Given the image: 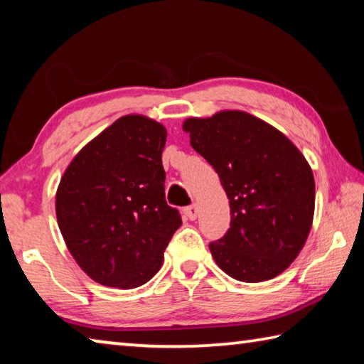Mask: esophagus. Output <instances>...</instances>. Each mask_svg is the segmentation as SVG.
Wrapping results in <instances>:
<instances>
[{
  "mask_svg": "<svg viewBox=\"0 0 364 364\" xmlns=\"http://www.w3.org/2000/svg\"><path fill=\"white\" fill-rule=\"evenodd\" d=\"M186 217L189 218V220H196L197 218V213H199V208H197V205L196 204H193V205H189V207H186Z\"/></svg>",
  "mask_w": 364,
  "mask_h": 364,
  "instance_id": "obj_1",
  "label": "esophagus"
}]
</instances>
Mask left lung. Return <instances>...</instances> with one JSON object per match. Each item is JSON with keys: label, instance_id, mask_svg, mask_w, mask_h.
<instances>
[{"label": "left lung", "instance_id": "obj_1", "mask_svg": "<svg viewBox=\"0 0 364 364\" xmlns=\"http://www.w3.org/2000/svg\"><path fill=\"white\" fill-rule=\"evenodd\" d=\"M183 130L230 199V230L208 244L213 260L237 281L276 278L297 258L311 230L315 180L304 154L269 123L242 110L193 117Z\"/></svg>", "mask_w": 364, "mask_h": 364}]
</instances>
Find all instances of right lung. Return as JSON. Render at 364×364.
Wrapping results in <instances>:
<instances>
[{
	"instance_id": "right-lung-1",
	"label": "right lung",
	"mask_w": 364,
	"mask_h": 364,
	"mask_svg": "<svg viewBox=\"0 0 364 364\" xmlns=\"http://www.w3.org/2000/svg\"><path fill=\"white\" fill-rule=\"evenodd\" d=\"M167 130L125 115L80 151L60 178L56 217L67 249L91 279L134 289L162 267L181 226L165 200L162 151Z\"/></svg>"
}]
</instances>
